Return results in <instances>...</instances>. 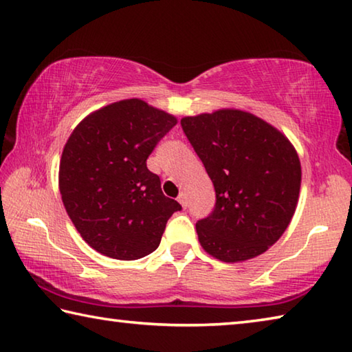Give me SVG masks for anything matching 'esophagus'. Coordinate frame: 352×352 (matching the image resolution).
<instances>
[{"instance_id": "obj_1", "label": "esophagus", "mask_w": 352, "mask_h": 352, "mask_svg": "<svg viewBox=\"0 0 352 352\" xmlns=\"http://www.w3.org/2000/svg\"><path fill=\"white\" fill-rule=\"evenodd\" d=\"M177 200L178 201H180V205L183 206V208H186L188 206V200H186V194H184V192H182L180 195H178V197H177Z\"/></svg>"}]
</instances>
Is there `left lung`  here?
Segmentation results:
<instances>
[{"label":"left lung","mask_w":352,"mask_h":352,"mask_svg":"<svg viewBox=\"0 0 352 352\" xmlns=\"http://www.w3.org/2000/svg\"><path fill=\"white\" fill-rule=\"evenodd\" d=\"M180 124L216 190L212 211L195 223L201 247L223 262L264 253L289 226L300 195L294 146L241 110L188 116Z\"/></svg>","instance_id":"8db88e82"}]
</instances>
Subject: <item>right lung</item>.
I'll list each match as a JSON object with an SVG mask.
<instances>
[{
    "instance_id": "add662e5",
    "label": "right lung",
    "mask_w": 352,
    "mask_h": 352,
    "mask_svg": "<svg viewBox=\"0 0 352 352\" xmlns=\"http://www.w3.org/2000/svg\"><path fill=\"white\" fill-rule=\"evenodd\" d=\"M177 119L127 99L88 115L65 144L58 186L76 230L109 258L133 261L158 248L177 200L166 197L147 158Z\"/></svg>"
}]
</instances>
